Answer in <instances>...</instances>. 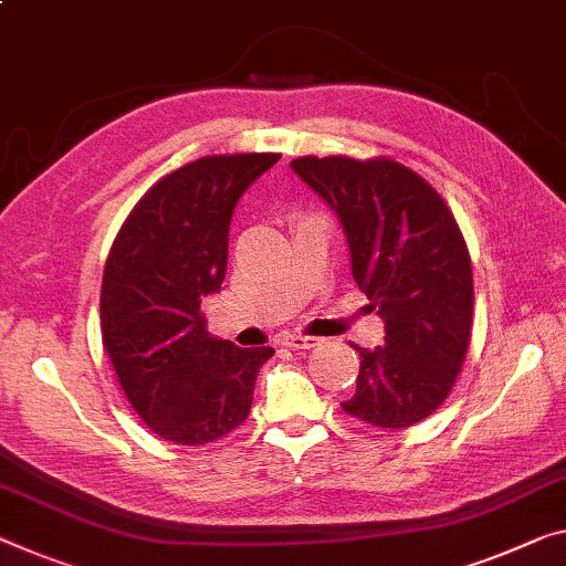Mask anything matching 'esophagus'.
<instances>
[{"label": "esophagus", "mask_w": 566, "mask_h": 566, "mask_svg": "<svg viewBox=\"0 0 566 566\" xmlns=\"http://www.w3.org/2000/svg\"><path fill=\"white\" fill-rule=\"evenodd\" d=\"M321 338L316 336H303V334H285L281 338L283 346H289V349H313V346H318Z\"/></svg>", "instance_id": "1"}]
</instances>
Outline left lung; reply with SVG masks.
<instances>
[{
    "label": "left lung",
    "instance_id": "obj_1",
    "mask_svg": "<svg viewBox=\"0 0 566 566\" xmlns=\"http://www.w3.org/2000/svg\"><path fill=\"white\" fill-rule=\"evenodd\" d=\"M293 171L342 220L354 281L385 318V346L361 349L344 412L374 428L422 422L453 392L473 328V271L450 207L389 156H298Z\"/></svg>",
    "mask_w": 566,
    "mask_h": 566
}]
</instances>
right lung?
<instances>
[{
  "instance_id": "obj_1",
  "label": "right lung",
  "mask_w": 566,
  "mask_h": 566,
  "mask_svg": "<svg viewBox=\"0 0 566 566\" xmlns=\"http://www.w3.org/2000/svg\"><path fill=\"white\" fill-rule=\"evenodd\" d=\"M281 154H217L167 174L120 224L101 285L103 349L136 415L174 446L248 420L273 346L207 334L202 301L228 271L232 210Z\"/></svg>"
}]
</instances>
